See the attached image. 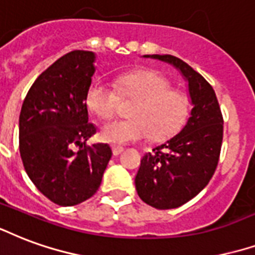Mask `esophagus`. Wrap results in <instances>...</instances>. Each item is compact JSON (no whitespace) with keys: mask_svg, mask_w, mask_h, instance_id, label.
Masks as SVG:
<instances>
[{"mask_svg":"<svg viewBox=\"0 0 255 255\" xmlns=\"http://www.w3.org/2000/svg\"><path fill=\"white\" fill-rule=\"evenodd\" d=\"M111 148H112L113 155H119V154H120V152L124 150V147H122V146H112Z\"/></svg>","mask_w":255,"mask_h":255,"instance_id":"obj_1","label":"esophagus"}]
</instances>
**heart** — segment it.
I'll return each mask as SVG.
<instances>
[{
	"instance_id": "heart-1",
	"label": "heart",
	"mask_w": 255,
	"mask_h": 255,
	"mask_svg": "<svg viewBox=\"0 0 255 255\" xmlns=\"http://www.w3.org/2000/svg\"><path fill=\"white\" fill-rule=\"evenodd\" d=\"M135 100L128 109L129 119H113L104 123L100 136L112 144L142 140H165L178 132L189 113V97L171 89L170 82L154 71H135L119 75L115 88L101 81L90 85L86 93L88 108L99 118H111L119 100Z\"/></svg>"
}]
</instances>
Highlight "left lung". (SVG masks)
<instances>
[{
    "instance_id": "1",
    "label": "left lung",
    "mask_w": 255,
    "mask_h": 255,
    "mask_svg": "<svg viewBox=\"0 0 255 255\" xmlns=\"http://www.w3.org/2000/svg\"><path fill=\"white\" fill-rule=\"evenodd\" d=\"M180 70L188 82L192 111L175 136L140 161L135 177L139 197L156 209L178 208L197 196L212 178L223 140V116L212 86L188 63L173 55H144Z\"/></svg>"
}]
</instances>
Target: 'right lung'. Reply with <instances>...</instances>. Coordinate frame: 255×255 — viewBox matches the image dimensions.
<instances>
[{
  "mask_svg": "<svg viewBox=\"0 0 255 255\" xmlns=\"http://www.w3.org/2000/svg\"><path fill=\"white\" fill-rule=\"evenodd\" d=\"M94 60V52L80 50L59 58L28 90L18 119L24 169L37 189L62 207L90 199L112 156L105 143L86 146L96 133L86 105Z\"/></svg>",
  "mask_w": 255,
  "mask_h": 255,
  "instance_id": "obj_1",
  "label": "right lung"
}]
</instances>
